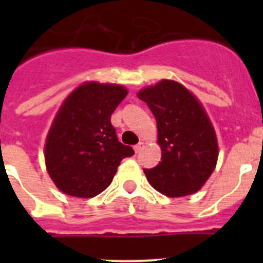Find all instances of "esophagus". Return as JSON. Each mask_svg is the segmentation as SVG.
<instances>
[{"instance_id": "esophagus-1", "label": "esophagus", "mask_w": 263, "mask_h": 263, "mask_svg": "<svg viewBox=\"0 0 263 263\" xmlns=\"http://www.w3.org/2000/svg\"><path fill=\"white\" fill-rule=\"evenodd\" d=\"M143 147H145V143H143V142H139L138 145L134 146V152H136V153H139V152H141V150H142Z\"/></svg>"}]
</instances>
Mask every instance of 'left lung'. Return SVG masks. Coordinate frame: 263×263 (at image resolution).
Returning a JSON list of instances; mask_svg holds the SVG:
<instances>
[{
	"mask_svg": "<svg viewBox=\"0 0 263 263\" xmlns=\"http://www.w3.org/2000/svg\"><path fill=\"white\" fill-rule=\"evenodd\" d=\"M153 111L162 158L143 170L160 194L180 197L196 194L216 168L218 143L203 104L183 84L163 79L137 93Z\"/></svg>",
	"mask_w": 263,
	"mask_h": 263,
	"instance_id": "8db88e82",
	"label": "left lung"
}]
</instances>
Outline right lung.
Listing matches in <instances>:
<instances>
[{
    "instance_id": "add662e5",
    "label": "right lung",
    "mask_w": 263,
    "mask_h": 263,
    "mask_svg": "<svg viewBox=\"0 0 263 263\" xmlns=\"http://www.w3.org/2000/svg\"><path fill=\"white\" fill-rule=\"evenodd\" d=\"M126 95L124 85L85 81L64 99L45 142L46 170L60 191L96 196L109 187L121 160L134 154L118 142L110 122Z\"/></svg>"
}]
</instances>
